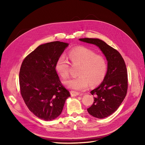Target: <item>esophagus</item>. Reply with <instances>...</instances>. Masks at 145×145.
<instances>
[{"mask_svg": "<svg viewBox=\"0 0 145 145\" xmlns=\"http://www.w3.org/2000/svg\"><path fill=\"white\" fill-rule=\"evenodd\" d=\"M78 95H80L79 93H77V92L73 91H71V95L72 96V97H75V96H77Z\"/></svg>", "mask_w": 145, "mask_h": 145, "instance_id": "obj_1", "label": "esophagus"}]
</instances>
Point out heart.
<instances>
[{
    "mask_svg": "<svg viewBox=\"0 0 145 145\" xmlns=\"http://www.w3.org/2000/svg\"><path fill=\"white\" fill-rule=\"evenodd\" d=\"M68 57L73 65H80L76 78L65 82V85L74 91H83L89 85L94 86L102 83L106 76L108 64L103 56L96 54L89 48L79 46L69 52ZM69 62L63 55L60 56L56 63V71L63 78L69 76Z\"/></svg>",
    "mask_w": 145,
    "mask_h": 145,
    "instance_id": "obj_1",
    "label": "heart"
}]
</instances>
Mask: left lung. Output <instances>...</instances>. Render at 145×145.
<instances>
[{
  "mask_svg": "<svg viewBox=\"0 0 145 145\" xmlns=\"http://www.w3.org/2000/svg\"><path fill=\"white\" fill-rule=\"evenodd\" d=\"M79 40L99 46L108 60L106 76L99 87L90 92L94 96V102L87 109L94 117H107L118 108L127 94L128 80L125 62L119 52L102 40L91 38Z\"/></svg>",
  "mask_w": 145,
  "mask_h": 145,
  "instance_id": "8db88e82",
  "label": "left lung"
}]
</instances>
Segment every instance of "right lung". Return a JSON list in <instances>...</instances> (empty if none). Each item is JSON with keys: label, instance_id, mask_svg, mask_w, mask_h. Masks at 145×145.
Wrapping results in <instances>:
<instances>
[{"label": "right lung", "instance_id": "add662e5", "mask_svg": "<svg viewBox=\"0 0 145 145\" xmlns=\"http://www.w3.org/2000/svg\"><path fill=\"white\" fill-rule=\"evenodd\" d=\"M68 45L59 41L41 45L26 57L21 65V95L29 111L40 119L52 120L57 117L70 96L55 67Z\"/></svg>", "mask_w": 145, "mask_h": 145}]
</instances>
